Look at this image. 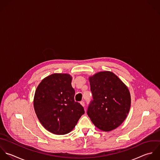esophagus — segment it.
Returning a JSON list of instances; mask_svg holds the SVG:
<instances>
[{
    "mask_svg": "<svg viewBox=\"0 0 160 160\" xmlns=\"http://www.w3.org/2000/svg\"><path fill=\"white\" fill-rule=\"evenodd\" d=\"M80 104H81L83 107H85V102H84L83 100H82V101L80 102Z\"/></svg>",
    "mask_w": 160,
    "mask_h": 160,
    "instance_id": "esophagus-1",
    "label": "esophagus"
}]
</instances>
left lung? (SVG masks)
Segmentation results:
<instances>
[{"label":"left lung","instance_id":"1","mask_svg":"<svg viewBox=\"0 0 160 160\" xmlns=\"http://www.w3.org/2000/svg\"><path fill=\"white\" fill-rule=\"evenodd\" d=\"M93 100L87 115L99 129L110 132L120 126L128 114L131 97L127 86L111 72H101L90 77Z\"/></svg>","mask_w":160,"mask_h":160}]
</instances>
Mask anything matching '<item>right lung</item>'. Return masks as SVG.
<instances>
[{"label":"right lung","instance_id":"right-lung-1","mask_svg":"<svg viewBox=\"0 0 160 160\" xmlns=\"http://www.w3.org/2000/svg\"><path fill=\"white\" fill-rule=\"evenodd\" d=\"M68 74L54 73L37 87L33 100L35 113L43 127L56 135H65L77 125L85 111L74 99Z\"/></svg>","mask_w":160,"mask_h":160}]
</instances>
